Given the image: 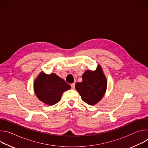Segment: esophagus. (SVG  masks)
I'll use <instances>...</instances> for the list:
<instances>
[{
    "mask_svg": "<svg viewBox=\"0 0 148 148\" xmlns=\"http://www.w3.org/2000/svg\"><path fill=\"white\" fill-rule=\"evenodd\" d=\"M71 88L72 89H74L75 88V84L74 83H73L71 84Z\"/></svg>",
    "mask_w": 148,
    "mask_h": 148,
    "instance_id": "34e87169",
    "label": "esophagus"
}]
</instances>
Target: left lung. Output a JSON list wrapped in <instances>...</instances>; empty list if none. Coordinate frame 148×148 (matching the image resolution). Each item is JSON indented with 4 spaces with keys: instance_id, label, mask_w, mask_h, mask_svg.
Returning <instances> with one entry per match:
<instances>
[{
    "instance_id": "obj_1",
    "label": "left lung",
    "mask_w": 148,
    "mask_h": 148,
    "mask_svg": "<svg viewBox=\"0 0 148 148\" xmlns=\"http://www.w3.org/2000/svg\"><path fill=\"white\" fill-rule=\"evenodd\" d=\"M82 78V81L76 83L75 88L83 101L94 105L102 98L107 90V81L101 66L98 65L95 71H86Z\"/></svg>"
}]
</instances>
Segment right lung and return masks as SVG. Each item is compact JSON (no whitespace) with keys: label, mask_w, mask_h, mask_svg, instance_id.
I'll list each match as a JSON object with an SVG mask.
<instances>
[{"label":"right lung","mask_w":148,"mask_h":148,"mask_svg":"<svg viewBox=\"0 0 148 148\" xmlns=\"http://www.w3.org/2000/svg\"><path fill=\"white\" fill-rule=\"evenodd\" d=\"M71 88L69 84L54 73L47 75L41 72L34 82L37 97L49 105L59 102L62 93Z\"/></svg>","instance_id":"add662e5"}]
</instances>
